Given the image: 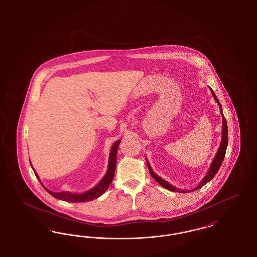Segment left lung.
Masks as SVG:
<instances>
[{"instance_id": "8db88e82", "label": "left lung", "mask_w": 257, "mask_h": 257, "mask_svg": "<svg viewBox=\"0 0 257 257\" xmlns=\"http://www.w3.org/2000/svg\"><path fill=\"white\" fill-rule=\"evenodd\" d=\"M211 92H212L213 96L215 98V100L217 101V103L219 104L220 112H221V114H222V139H221V143H220L219 150H218V152H217V155H216L215 159L213 161V163H212V165H211V168H210V170L208 171L206 176L204 177V179H203V180L200 182V184H199L197 187H196L193 191H196V190L200 189V188L203 187L205 184L208 183L210 180L213 179V177L216 175V173L220 170L221 163H222V161L224 159V156H225L226 147H227V145H228V131H227V123H226V119H225V117H224V115H223V113H222V110H221V106H220V102H219L218 98L216 96V94L214 93V91H213L212 88H211ZM147 167H148V170H149V172H150L151 176H152L162 187H164L165 189H168V190L172 191V192H179V193H188V192H190V191L187 192V191H184V190L176 189V188H174L173 186H171V184L168 183V182L165 181V180H163L161 177H159L158 175H156V174L152 171L150 166H149V164H148V162H147Z\"/></svg>"}]
</instances>
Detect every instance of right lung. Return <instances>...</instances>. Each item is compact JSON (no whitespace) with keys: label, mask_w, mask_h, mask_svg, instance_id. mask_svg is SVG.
<instances>
[{"label":"right lung","mask_w":257,"mask_h":257,"mask_svg":"<svg viewBox=\"0 0 257 257\" xmlns=\"http://www.w3.org/2000/svg\"><path fill=\"white\" fill-rule=\"evenodd\" d=\"M120 144V140H118L117 142H115L113 144V146L111 147L110 150V160H109V167H108V171L106 173V175L104 176V178L100 181V183L97 186H95L93 189L87 191L86 193L83 194H71V193H67V192H61V193H54L51 192L49 190H47L45 187V190L49 193L50 195L58 199L64 200V201H68V202H86V201H90L93 200L95 198H97L99 196H102L107 189L109 188L110 183L113 180V176H114V171H115V166H116V156H117V149L118 146ZM36 176L38 179L37 173H35Z\"/></svg>","instance_id":"right-lung-1"}]
</instances>
